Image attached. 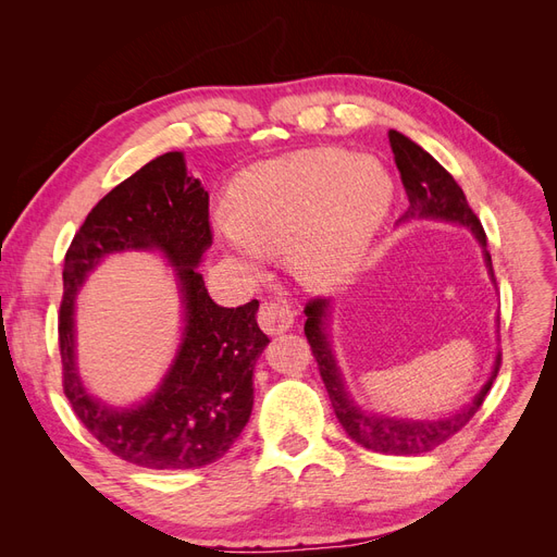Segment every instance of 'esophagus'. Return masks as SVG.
Instances as JSON below:
<instances>
[{"mask_svg":"<svg viewBox=\"0 0 557 557\" xmlns=\"http://www.w3.org/2000/svg\"><path fill=\"white\" fill-rule=\"evenodd\" d=\"M258 325L267 334H283L293 325V311L285 301H264L258 311Z\"/></svg>","mask_w":557,"mask_h":557,"instance_id":"34e87169","label":"esophagus"}]
</instances>
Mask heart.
Here are the masks:
<instances>
[{
    "label": "heart",
    "mask_w": 557,
    "mask_h": 557,
    "mask_svg": "<svg viewBox=\"0 0 557 557\" xmlns=\"http://www.w3.org/2000/svg\"><path fill=\"white\" fill-rule=\"evenodd\" d=\"M395 181L369 156L318 148L262 162L232 183L218 232L246 264L290 248L309 281L334 283L362 260L391 211Z\"/></svg>",
    "instance_id": "obj_1"
}]
</instances>
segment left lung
<instances>
[{"instance_id":"left-lung-1","label":"left lung","mask_w":557,"mask_h":557,"mask_svg":"<svg viewBox=\"0 0 557 557\" xmlns=\"http://www.w3.org/2000/svg\"><path fill=\"white\" fill-rule=\"evenodd\" d=\"M387 139H391L395 164L399 170L404 190H407V197H409V207L401 213L399 221H411V218H440V221L460 223L474 232L481 246H485V232L481 221L467 205V197L460 185L455 183V178L444 170V166L430 153H425L418 144H413L411 139H407L404 134L395 129L387 132ZM485 264L495 276L491 252L487 250H485ZM327 305L330 301L323 297L309 299V305L305 307V313H307L305 334H307L313 358L318 362L320 379H323L325 391L330 395L332 409L352 442L385 455H418L446 444L450 436L458 434L469 420L476 416L487 391H491L493 381L497 379V372L502 367V352L495 360L491 379H487V383L481 387V393L469 404H465L460 411H455L446 418L397 420L391 416L360 411L356 404H352V399H348V393L344 391L342 374L334 364L332 350L327 344V336H325Z\"/></svg>"}]
</instances>
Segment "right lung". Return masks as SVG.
I'll use <instances>...</instances> for the list:
<instances>
[{"mask_svg":"<svg viewBox=\"0 0 557 557\" xmlns=\"http://www.w3.org/2000/svg\"><path fill=\"white\" fill-rule=\"evenodd\" d=\"M213 242L209 193L164 153L97 201L66 248L58 315L62 391L76 418L117 458L146 469H195L237 442L252 409V367L269 344L258 299L218 307L197 264ZM158 247L177 267L186 301L184 344L161 391L134 410H111L79 385L73 364V297L107 251Z\"/></svg>","mask_w":557,"mask_h":557,"instance_id":"add662e5","label":"right lung"}]
</instances>
